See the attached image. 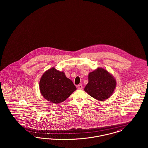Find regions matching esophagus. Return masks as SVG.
Segmentation results:
<instances>
[{
    "mask_svg": "<svg viewBox=\"0 0 148 148\" xmlns=\"http://www.w3.org/2000/svg\"><path fill=\"white\" fill-rule=\"evenodd\" d=\"M77 87L79 89H82L83 88V85L82 84H79L77 85Z\"/></svg>",
    "mask_w": 148,
    "mask_h": 148,
    "instance_id": "34e87169",
    "label": "esophagus"
}]
</instances>
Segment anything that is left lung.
I'll return each mask as SVG.
<instances>
[{"label": "left lung", "mask_w": 148, "mask_h": 148, "mask_svg": "<svg viewBox=\"0 0 148 148\" xmlns=\"http://www.w3.org/2000/svg\"><path fill=\"white\" fill-rule=\"evenodd\" d=\"M88 80L85 91L92 98L100 101L109 98L112 95L116 85L112 75L101 68L90 72Z\"/></svg>", "instance_id": "8db88e82"}]
</instances>
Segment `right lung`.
<instances>
[{
	"instance_id": "right-lung-1",
	"label": "right lung",
	"mask_w": 148,
	"mask_h": 148,
	"mask_svg": "<svg viewBox=\"0 0 148 148\" xmlns=\"http://www.w3.org/2000/svg\"><path fill=\"white\" fill-rule=\"evenodd\" d=\"M39 88L44 98L56 104L65 100L77 89L63 71H57L55 68H50L43 74L39 82Z\"/></svg>"
}]
</instances>
